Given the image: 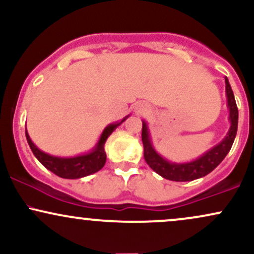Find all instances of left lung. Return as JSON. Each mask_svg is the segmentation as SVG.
Listing matches in <instances>:
<instances>
[{"label":"left lung","instance_id":"1","mask_svg":"<svg viewBox=\"0 0 254 254\" xmlns=\"http://www.w3.org/2000/svg\"><path fill=\"white\" fill-rule=\"evenodd\" d=\"M224 82H226L227 105H228L229 109V131L220 143L206 153H204L202 156L198 157L194 161L185 162V164H174V162L167 161L161 155H159L151 144L147 123L145 122L142 123V142H143L144 147V160L151 170L165 179L173 180V182H191V180L198 179V178L209 174L222 162V160L229 153L235 136H237L239 117L237 103H235V98L228 78L226 77Z\"/></svg>","mask_w":254,"mask_h":254}]
</instances>
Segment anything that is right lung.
Wrapping results in <instances>:
<instances>
[{
    "instance_id": "obj_1",
    "label": "right lung",
    "mask_w": 254,
    "mask_h": 254,
    "mask_svg": "<svg viewBox=\"0 0 254 254\" xmlns=\"http://www.w3.org/2000/svg\"><path fill=\"white\" fill-rule=\"evenodd\" d=\"M127 117L122 119L118 123L110 124L109 127H105L97 145H95L94 149L92 151H89L88 154H83V155L74 157L52 156L44 153L40 149H38L36 144L31 141L27 130H26V138H27L28 145H30L32 153L39 160V162L44 167L48 168L49 171H51L56 176L64 178V179H78V178L95 173V172L100 171L104 167L105 162H106V153H105L104 149L105 142H106L107 137L117 129L119 125L123 123Z\"/></svg>"
}]
</instances>
